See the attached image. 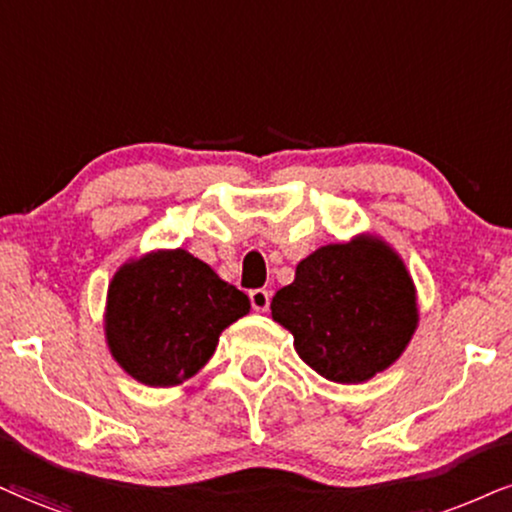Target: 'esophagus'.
<instances>
[{"label": "esophagus", "instance_id": "obj_1", "mask_svg": "<svg viewBox=\"0 0 512 512\" xmlns=\"http://www.w3.org/2000/svg\"><path fill=\"white\" fill-rule=\"evenodd\" d=\"M249 299H251V306H254V311H258V313H266L270 308L268 289H254V292L249 294Z\"/></svg>", "mask_w": 512, "mask_h": 512}]
</instances>
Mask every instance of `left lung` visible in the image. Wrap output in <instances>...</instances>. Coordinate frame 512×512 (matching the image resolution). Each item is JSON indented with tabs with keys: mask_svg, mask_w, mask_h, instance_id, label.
Wrapping results in <instances>:
<instances>
[{
	"mask_svg": "<svg viewBox=\"0 0 512 512\" xmlns=\"http://www.w3.org/2000/svg\"><path fill=\"white\" fill-rule=\"evenodd\" d=\"M270 311L301 361L337 384L368 382L394 365L420 320L406 263L377 235L315 249Z\"/></svg>",
	"mask_w": 512,
	"mask_h": 512,
	"instance_id": "1",
	"label": "left lung"
}]
</instances>
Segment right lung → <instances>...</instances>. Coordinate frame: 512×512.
Listing matches in <instances>:
<instances>
[{"mask_svg":"<svg viewBox=\"0 0 512 512\" xmlns=\"http://www.w3.org/2000/svg\"><path fill=\"white\" fill-rule=\"evenodd\" d=\"M249 296L185 249L130 258L109 282L104 334L113 361L147 387H178L208 363Z\"/></svg>","mask_w":512,"mask_h":512,"instance_id":"add662e5","label":"right lung"}]
</instances>
